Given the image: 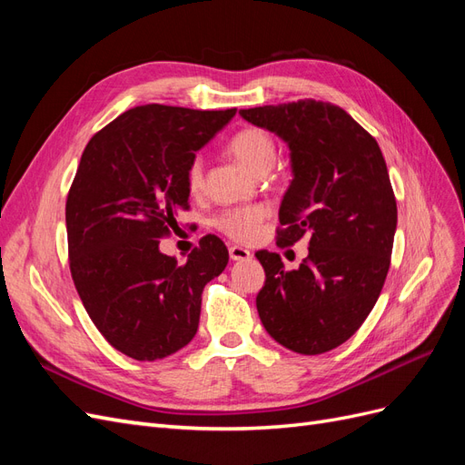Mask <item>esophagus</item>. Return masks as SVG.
Masks as SVG:
<instances>
[{
    "label": "esophagus",
    "instance_id": "1",
    "mask_svg": "<svg viewBox=\"0 0 465 465\" xmlns=\"http://www.w3.org/2000/svg\"><path fill=\"white\" fill-rule=\"evenodd\" d=\"M229 256H231L232 262H246V260L252 258L250 250H246V248H242V246H231V248H229Z\"/></svg>",
    "mask_w": 465,
    "mask_h": 465
}]
</instances>
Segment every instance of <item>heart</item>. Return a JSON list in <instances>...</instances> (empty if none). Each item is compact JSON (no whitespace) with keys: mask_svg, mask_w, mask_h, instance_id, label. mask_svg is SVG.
I'll list each match as a JSON object with an SVG mask.
<instances>
[{"mask_svg":"<svg viewBox=\"0 0 465 465\" xmlns=\"http://www.w3.org/2000/svg\"><path fill=\"white\" fill-rule=\"evenodd\" d=\"M229 153L252 174H265L275 163V142L273 137L262 128H242L236 132L227 145ZM203 159L200 154L190 161L186 171V184L190 192H200L203 184ZM267 217V209L262 205L234 207L227 209L215 219V227L238 242H250L256 238L262 221Z\"/></svg>","mask_w":465,"mask_h":465,"instance_id":"b5f03b06","label":"heart"}]
</instances>
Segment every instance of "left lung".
<instances>
[{"instance_id": "8db88e82", "label": "left lung", "mask_w": 465, "mask_h": 465, "mask_svg": "<svg viewBox=\"0 0 465 465\" xmlns=\"http://www.w3.org/2000/svg\"><path fill=\"white\" fill-rule=\"evenodd\" d=\"M291 151L292 180L279 207L277 244L311 238L299 270L256 254L265 331L301 355L345 343L374 308L390 270L398 207L376 139L340 106L312 101L241 110Z\"/></svg>"}]
</instances>
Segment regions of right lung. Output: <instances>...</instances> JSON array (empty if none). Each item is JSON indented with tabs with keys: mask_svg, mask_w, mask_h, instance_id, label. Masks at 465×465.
Instances as JSON below:
<instances>
[{
	"mask_svg": "<svg viewBox=\"0 0 465 465\" xmlns=\"http://www.w3.org/2000/svg\"><path fill=\"white\" fill-rule=\"evenodd\" d=\"M236 108L145 104L91 137L65 203L69 270L104 340L135 361H157L198 331L202 292L223 273L229 250L207 234L186 263L159 238L186 211V171Z\"/></svg>",
	"mask_w": 465,
	"mask_h": 465,
	"instance_id": "1",
	"label": "right lung"
}]
</instances>
